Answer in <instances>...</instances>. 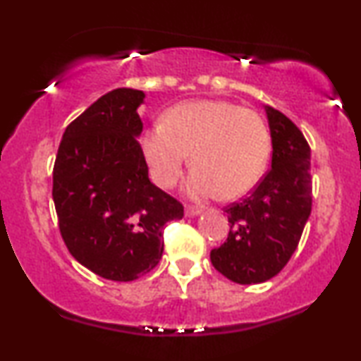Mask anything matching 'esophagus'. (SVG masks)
Returning a JSON list of instances; mask_svg holds the SVG:
<instances>
[{"label":"esophagus","instance_id":"obj_1","mask_svg":"<svg viewBox=\"0 0 361 361\" xmlns=\"http://www.w3.org/2000/svg\"><path fill=\"white\" fill-rule=\"evenodd\" d=\"M202 210L194 209V207H185V216H199Z\"/></svg>","mask_w":361,"mask_h":361}]
</instances>
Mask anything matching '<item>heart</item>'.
<instances>
[{
	"label": "heart",
	"instance_id": "1",
	"mask_svg": "<svg viewBox=\"0 0 361 361\" xmlns=\"http://www.w3.org/2000/svg\"><path fill=\"white\" fill-rule=\"evenodd\" d=\"M141 146L151 179L162 189L176 185L192 152L195 167L184 190L197 200L246 195L263 177L271 151L263 120L225 100L177 103L164 123L147 128Z\"/></svg>",
	"mask_w": 361,
	"mask_h": 361
}]
</instances>
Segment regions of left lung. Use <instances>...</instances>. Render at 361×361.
Masks as SVG:
<instances>
[{"instance_id": "8db88e82", "label": "left lung", "mask_w": 361, "mask_h": 361, "mask_svg": "<svg viewBox=\"0 0 361 361\" xmlns=\"http://www.w3.org/2000/svg\"><path fill=\"white\" fill-rule=\"evenodd\" d=\"M273 145L271 169L253 194L231 204L228 238L210 251L214 268L238 284L274 278L298 248L312 210L310 147L298 126L264 105Z\"/></svg>"}]
</instances>
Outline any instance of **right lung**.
Instances as JSON below:
<instances>
[{"label": "right lung", "instance_id": "add662e5", "mask_svg": "<svg viewBox=\"0 0 361 361\" xmlns=\"http://www.w3.org/2000/svg\"><path fill=\"white\" fill-rule=\"evenodd\" d=\"M145 92L116 88L66 128L52 199L68 251L110 281H135L159 263L162 230L184 207L149 180L137 142Z\"/></svg>", "mask_w": 361, "mask_h": 361}]
</instances>
